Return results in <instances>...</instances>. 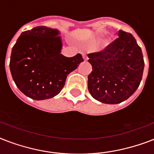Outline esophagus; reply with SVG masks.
<instances>
[{"label":"esophagus","instance_id":"1","mask_svg":"<svg viewBox=\"0 0 154 154\" xmlns=\"http://www.w3.org/2000/svg\"><path fill=\"white\" fill-rule=\"evenodd\" d=\"M82 57H83V59H84L85 61H86L87 60H88V57H87V56L85 54V53H82Z\"/></svg>","mask_w":154,"mask_h":154}]
</instances>
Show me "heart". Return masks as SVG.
<instances>
[{"label":"heart","mask_w":154,"mask_h":154,"mask_svg":"<svg viewBox=\"0 0 154 154\" xmlns=\"http://www.w3.org/2000/svg\"><path fill=\"white\" fill-rule=\"evenodd\" d=\"M103 38V36L102 35H99V36H96L95 37H94V42H101V40H102Z\"/></svg>","instance_id":"b5f03b06"}]
</instances>
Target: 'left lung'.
<instances>
[{"mask_svg":"<svg viewBox=\"0 0 154 154\" xmlns=\"http://www.w3.org/2000/svg\"><path fill=\"white\" fill-rule=\"evenodd\" d=\"M107 49L88 54L93 70L88 76L92 97L105 104H118L135 93L141 83L142 52L134 36L122 30Z\"/></svg>","mask_w":154,"mask_h":154,"instance_id":"1","label":"left lung"}]
</instances>
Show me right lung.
Masks as SVG:
<instances>
[{
	"instance_id": "right-lung-1",
	"label": "right lung",
	"mask_w": 154,
	"mask_h": 154,
	"mask_svg": "<svg viewBox=\"0 0 154 154\" xmlns=\"http://www.w3.org/2000/svg\"><path fill=\"white\" fill-rule=\"evenodd\" d=\"M60 32L37 26L23 32L12 49L9 67L17 88L33 100L57 95L70 72L84 61L80 53L72 57L60 54Z\"/></svg>"
}]
</instances>
